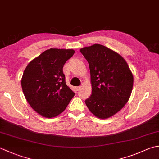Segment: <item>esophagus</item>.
<instances>
[{
    "label": "esophagus",
    "instance_id": "esophagus-1",
    "mask_svg": "<svg viewBox=\"0 0 159 159\" xmlns=\"http://www.w3.org/2000/svg\"><path fill=\"white\" fill-rule=\"evenodd\" d=\"M80 88H81V87H80V86H78V87H76V89L77 90V91H79V90L80 89Z\"/></svg>",
    "mask_w": 159,
    "mask_h": 159
}]
</instances>
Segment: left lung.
Segmentation results:
<instances>
[{
	"label": "left lung",
	"instance_id": "obj_1",
	"mask_svg": "<svg viewBox=\"0 0 159 159\" xmlns=\"http://www.w3.org/2000/svg\"><path fill=\"white\" fill-rule=\"evenodd\" d=\"M88 61L92 95L85 100L89 111L99 119H107L128 101L133 88L131 70L120 54L107 47L94 44L80 49Z\"/></svg>",
	"mask_w": 159,
	"mask_h": 159
}]
</instances>
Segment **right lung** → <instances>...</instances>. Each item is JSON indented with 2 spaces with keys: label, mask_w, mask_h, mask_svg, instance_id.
Returning <instances> with one entry per match:
<instances>
[{
  "label": "right lung",
  "mask_w": 159,
  "mask_h": 159,
  "mask_svg": "<svg viewBox=\"0 0 159 159\" xmlns=\"http://www.w3.org/2000/svg\"><path fill=\"white\" fill-rule=\"evenodd\" d=\"M74 49H47L27 65L21 79L23 94L37 113L56 117L75 95L66 85L63 68L74 54Z\"/></svg>",
  "instance_id": "obj_1"
}]
</instances>
